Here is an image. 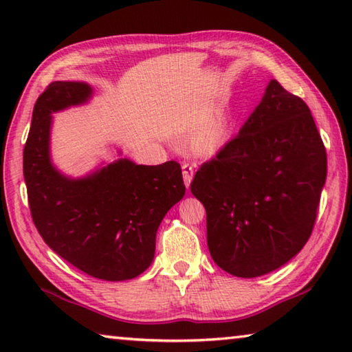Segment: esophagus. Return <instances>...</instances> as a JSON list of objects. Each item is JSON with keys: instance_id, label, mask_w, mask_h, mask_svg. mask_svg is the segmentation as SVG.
<instances>
[{"instance_id": "esophagus-1", "label": "esophagus", "mask_w": 352, "mask_h": 352, "mask_svg": "<svg viewBox=\"0 0 352 352\" xmlns=\"http://www.w3.org/2000/svg\"><path fill=\"white\" fill-rule=\"evenodd\" d=\"M182 169H183V180H184V184H186V188L189 189L190 182H192V177H194V166L189 164V163H183Z\"/></svg>"}]
</instances>
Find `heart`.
Masks as SVG:
<instances>
[{"instance_id": "heart-1", "label": "heart", "mask_w": 352, "mask_h": 352, "mask_svg": "<svg viewBox=\"0 0 352 352\" xmlns=\"http://www.w3.org/2000/svg\"><path fill=\"white\" fill-rule=\"evenodd\" d=\"M233 122L231 118L223 111H219L195 132L192 144L199 152L214 153L230 140Z\"/></svg>"}]
</instances>
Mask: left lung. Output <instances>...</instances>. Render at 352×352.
<instances>
[{
    "instance_id": "obj_1",
    "label": "left lung",
    "mask_w": 352,
    "mask_h": 352,
    "mask_svg": "<svg viewBox=\"0 0 352 352\" xmlns=\"http://www.w3.org/2000/svg\"><path fill=\"white\" fill-rule=\"evenodd\" d=\"M326 172V148L309 107L270 80L239 133L190 183L206 210L212 261L239 278L289 262L311 237Z\"/></svg>"
}]
</instances>
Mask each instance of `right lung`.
Masks as SVG:
<instances>
[{
  "label": "right lung",
  "instance_id": "add662e5",
  "mask_svg": "<svg viewBox=\"0 0 352 352\" xmlns=\"http://www.w3.org/2000/svg\"><path fill=\"white\" fill-rule=\"evenodd\" d=\"M91 94L85 82L58 80L35 102L23 152L29 208L52 252L93 278L126 281L152 264L158 226L186 188L177 162L142 166L119 158L82 178L58 172L50 153L52 113Z\"/></svg>",
  "mask_w": 352,
  "mask_h": 352
}]
</instances>
